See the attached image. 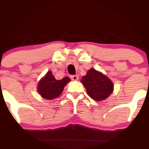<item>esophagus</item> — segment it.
Here are the masks:
<instances>
[{"label":"esophagus","instance_id":"34e87169","mask_svg":"<svg viewBox=\"0 0 149 149\" xmlns=\"http://www.w3.org/2000/svg\"><path fill=\"white\" fill-rule=\"evenodd\" d=\"M70 78H71V80L76 81L78 79V75H77V74H75V75H71L70 76Z\"/></svg>","mask_w":149,"mask_h":149}]
</instances>
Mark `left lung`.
Here are the masks:
<instances>
[{"instance_id":"left-lung-1","label":"left lung","mask_w":149,"mask_h":149,"mask_svg":"<svg viewBox=\"0 0 149 149\" xmlns=\"http://www.w3.org/2000/svg\"><path fill=\"white\" fill-rule=\"evenodd\" d=\"M81 81L85 86L88 95L95 101L104 100L109 97L113 90L111 81L95 69L88 70Z\"/></svg>"}]
</instances>
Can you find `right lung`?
Here are the masks:
<instances>
[{"instance_id":"right-lung-1","label":"right lung","mask_w":149,"mask_h":149,"mask_svg":"<svg viewBox=\"0 0 149 149\" xmlns=\"http://www.w3.org/2000/svg\"><path fill=\"white\" fill-rule=\"evenodd\" d=\"M70 81L71 79L68 77H65L61 80H56L51 71H48L38 84V92L44 99L53 100L60 96L64 86Z\"/></svg>"}]
</instances>
